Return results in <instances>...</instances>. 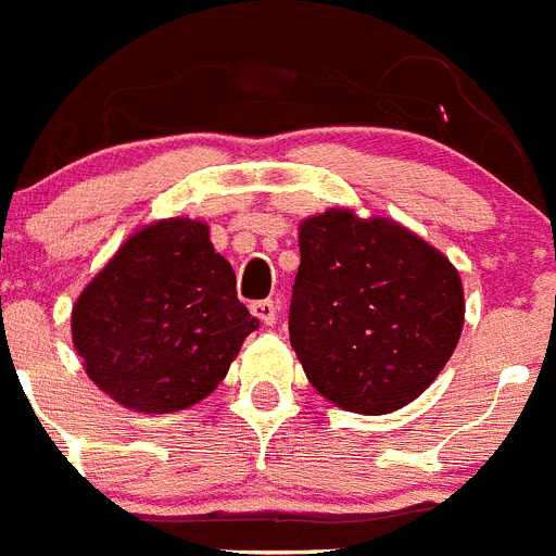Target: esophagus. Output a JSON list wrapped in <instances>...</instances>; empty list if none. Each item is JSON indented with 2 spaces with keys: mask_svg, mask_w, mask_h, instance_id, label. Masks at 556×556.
Returning <instances> with one entry per match:
<instances>
[{
  "mask_svg": "<svg viewBox=\"0 0 556 556\" xmlns=\"http://www.w3.org/2000/svg\"><path fill=\"white\" fill-rule=\"evenodd\" d=\"M251 316L260 318L265 327H271L277 321V302L274 299H260V302H251L249 305Z\"/></svg>",
  "mask_w": 556,
  "mask_h": 556,
  "instance_id": "esophagus-1",
  "label": "esophagus"
}]
</instances>
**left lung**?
I'll return each mask as SVG.
<instances>
[{"label":"left lung","mask_w":556,"mask_h":556,"mask_svg":"<svg viewBox=\"0 0 556 556\" xmlns=\"http://www.w3.org/2000/svg\"><path fill=\"white\" fill-rule=\"evenodd\" d=\"M288 330L307 380L346 412L389 414L433 383L465 321L456 268L394 220L307 218Z\"/></svg>","instance_id":"left-lung-1"}]
</instances>
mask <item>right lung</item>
Instances as JSON below:
<instances>
[{
    "mask_svg": "<svg viewBox=\"0 0 556 556\" xmlns=\"http://www.w3.org/2000/svg\"><path fill=\"white\" fill-rule=\"evenodd\" d=\"M257 327L210 229L187 218L159 220L125 240L72 311L86 375L144 414L181 412L215 392Z\"/></svg>",
    "mask_w": 556,
    "mask_h": 556,
    "instance_id": "obj_1",
    "label": "right lung"
}]
</instances>
